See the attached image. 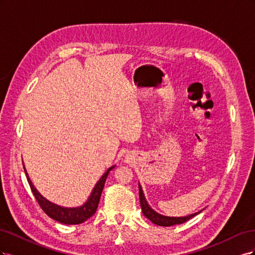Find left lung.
<instances>
[{
  "instance_id": "left-lung-1",
  "label": "left lung",
  "mask_w": 255,
  "mask_h": 255,
  "mask_svg": "<svg viewBox=\"0 0 255 255\" xmlns=\"http://www.w3.org/2000/svg\"><path fill=\"white\" fill-rule=\"evenodd\" d=\"M138 187H139V200H140V206H141V211L142 214L144 215V217L148 218L151 222H153L154 225L160 226V227H171L174 225H181V223L186 222L187 220L191 219L192 217H195L196 215L201 213L203 210L199 211L195 214H190L188 216H184V217H169V216H164L160 215L157 212H155L153 208L149 205L148 201L144 197V194L141 188L140 183H138Z\"/></svg>"
}]
</instances>
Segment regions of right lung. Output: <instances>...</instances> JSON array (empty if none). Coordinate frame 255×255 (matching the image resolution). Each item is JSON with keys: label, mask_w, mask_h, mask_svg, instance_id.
<instances>
[{"label": "right lung", "mask_w": 255, "mask_h": 255, "mask_svg": "<svg viewBox=\"0 0 255 255\" xmlns=\"http://www.w3.org/2000/svg\"><path fill=\"white\" fill-rule=\"evenodd\" d=\"M114 168H115V165L107 169L106 172L101 176V179L97 182L94 189L91 190L90 196L88 197L86 202H84V204H82L81 206L65 207L49 201L48 199H45L40 192L37 190V188L34 186V184L29 179L24 164H23V169H24L29 187L32 189L38 204L40 205V207L44 211V213L49 216V217L60 223H64V225H80V223L86 221L96 213L100 202V198H101V194L104 188L105 181L107 179V175H109L110 171L113 170Z\"/></svg>", "instance_id": "obj_1"}]
</instances>
